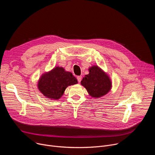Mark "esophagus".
Here are the masks:
<instances>
[{"mask_svg":"<svg viewBox=\"0 0 155 155\" xmlns=\"http://www.w3.org/2000/svg\"><path fill=\"white\" fill-rule=\"evenodd\" d=\"M77 78L78 81L80 83V82L81 81V76H78V77H77Z\"/></svg>","mask_w":155,"mask_h":155,"instance_id":"34e87169","label":"esophagus"}]
</instances>
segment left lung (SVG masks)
Masks as SVG:
<instances>
[{
  "instance_id": "obj_1",
  "label": "left lung",
  "mask_w": 155,
  "mask_h": 155,
  "mask_svg": "<svg viewBox=\"0 0 155 155\" xmlns=\"http://www.w3.org/2000/svg\"><path fill=\"white\" fill-rule=\"evenodd\" d=\"M88 70L90 73L83 77L81 84L93 97L99 98L107 94L112 87L111 80L107 74L96 65Z\"/></svg>"
}]
</instances>
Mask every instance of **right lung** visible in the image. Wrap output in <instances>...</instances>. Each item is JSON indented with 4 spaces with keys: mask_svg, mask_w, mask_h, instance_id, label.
<instances>
[{
    "mask_svg": "<svg viewBox=\"0 0 155 155\" xmlns=\"http://www.w3.org/2000/svg\"><path fill=\"white\" fill-rule=\"evenodd\" d=\"M77 83V78L71 72H66L61 67H56L41 76L38 88L47 98L57 100L63 95L66 87Z\"/></svg>",
    "mask_w": 155,
    "mask_h": 155,
    "instance_id": "right-lung-1",
    "label": "right lung"
}]
</instances>
